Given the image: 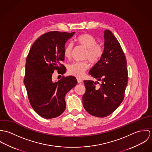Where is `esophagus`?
Here are the masks:
<instances>
[{"label": "esophagus", "instance_id": "1", "mask_svg": "<svg viewBox=\"0 0 152 152\" xmlns=\"http://www.w3.org/2000/svg\"><path fill=\"white\" fill-rule=\"evenodd\" d=\"M77 81H78V83L81 84V83H82V82H83V80H82V79H81V78H77Z\"/></svg>", "mask_w": 152, "mask_h": 152}]
</instances>
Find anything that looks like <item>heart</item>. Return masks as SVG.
<instances>
[{
	"label": "heart",
	"instance_id": "obj_1",
	"mask_svg": "<svg viewBox=\"0 0 152 152\" xmlns=\"http://www.w3.org/2000/svg\"><path fill=\"white\" fill-rule=\"evenodd\" d=\"M78 44L85 48L86 52L84 59H87L91 63L95 64L101 58L102 54V48L97 44V40L92 36L89 34H82L76 39ZM72 44L68 43L65 47L64 55L66 58L69 59L72 50ZM89 67L87 61L74 62L68 66V72L71 75L77 77H81Z\"/></svg>",
	"mask_w": 152,
	"mask_h": 152
}]
</instances>
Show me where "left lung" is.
Instances as JSON below:
<instances>
[{"mask_svg":"<svg viewBox=\"0 0 152 152\" xmlns=\"http://www.w3.org/2000/svg\"><path fill=\"white\" fill-rule=\"evenodd\" d=\"M104 36L103 54L89 71L101 83L84 80L86 91L83 96L87 112L100 118L109 115L122 103L128 79L126 60L120 44L110 30H105Z\"/></svg>","mask_w":152,"mask_h":152,"instance_id":"1","label":"left lung"}]
</instances>
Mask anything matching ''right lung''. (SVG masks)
<instances>
[{
  "mask_svg": "<svg viewBox=\"0 0 152 152\" xmlns=\"http://www.w3.org/2000/svg\"><path fill=\"white\" fill-rule=\"evenodd\" d=\"M75 34L57 31L42 35L32 45L26 59L24 84L31 106L45 119L56 118L65 110V94L77 84L74 76L52 79L55 69L64 74L65 43Z\"/></svg>",
  "mask_w": 152,
  "mask_h": 152,
  "instance_id": "right-lung-1",
  "label": "right lung"
}]
</instances>
